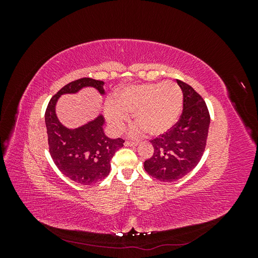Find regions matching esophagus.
I'll use <instances>...</instances> for the list:
<instances>
[{"label":"esophagus","instance_id":"esophagus-1","mask_svg":"<svg viewBox=\"0 0 258 258\" xmlns=\"http://www.w3.org/2000/svg\"><path fill=\"white\" fill-rule=\"evenodd\" d=\"M139 142H134V141H126L124 142V145L126 146H137Z\"/></svg>","mask_w":258,"mask_h":258}]
</instances>
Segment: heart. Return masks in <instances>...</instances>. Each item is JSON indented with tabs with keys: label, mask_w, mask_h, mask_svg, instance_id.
<instances>
[{
	"label": "heart",
	"mask_w": 258,
	"mask_h": 258,
	"mask_svg": "<svg viewBox=\"0 0 258 258\" xmlns=\"http://www.w3.org/2000/svg\"><path fill=\"white\" fill-rule=\"evenodd\" d=\"M183 105V91L174 82H160L130 86L117 96V103L107 101L105 115L115 132H120L129 119L125 113H135L140 127L152 136L165 134L177 121Z\"/></svg>",
	"instance_id": "obj_1"
}]
</instances>
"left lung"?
<instances>
[{"instance_id": "8db88e82", "label": "left lung", "mask_w": 258, "mask_h": 258, "mask_svg": "<svg viewBox=\"0 0 258 258\" xmlns=\"http://www.w3.org/2000/svg\"><path fill=\"white\" fill-rule=\"evenodd\" d=\"M183 91V111L174 126L151 140L154 154L144 161V169L161 182H174L198 165L206 150L210 113L191 86L176 80Z\"/></svg>"}]
</instances>
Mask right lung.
<instances>
[{
	"label": "right lung",
	"mask_w": 258,
	"mask_h": 258,
	"mask_svg": "<svg viewBox=\"0 0 258 258\" xmlns=\"http://www.w3.org/2000/svg\"><path fill=\"white\" fill-rule=\"evenodd\" d=\"M104 83L83 77L67 84L54 95L45 112L48 147L54 165L67 177L82 185L95 184L105 178L111 170V160L123 146L121 138L110 139L103 132V116L77 129H68L58 120L54 105L63 93H74L86 86L104 93Z\"/></svg>",
	"instance_id": "add662e5"
}]
</instances>
